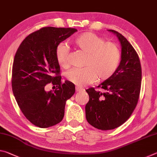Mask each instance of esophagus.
<instances>
[{
	"mask_svg": "<svg viewBox=\"0 0 157 157\" xmlns=\"http://www.w3.org/2000/svg\"><path fill=\"white\" fill-rule=\"evenodd\" d=\"M75 90H76L77 92H79V91H84V89L80 88V87H79V86H76V87H75Z\"/></svg>",
	"mask_w": 157,
	"mask_h": 157,
	"instance_id": "obj_1",
	"label": "esophagus"
}]
</instances>
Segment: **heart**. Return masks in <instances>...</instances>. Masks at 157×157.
Wrapping results in <instances>:
<instances>
[{
  "mask_svg": "<svg viewBox=\"0 0 157 157\" xmlns=\"http://www.w3.org/2000/svg\"><path fill=\"white\" fill-rule=\"evenodd\" d=\"M73 44L86 53L85 67L73 69L66 73L69 82L79 86H84L96 80L111 78L120 63L121 53L119 47L111 42H105L102 37L93 33H84L73 39ZM55 57L62 68L69 66V51L64 44L58 45Z\"/></svg>",
  "mask_w": 157,
  "mask_h": 157,
  "instance_id": "1",
  "label": "heart"
}]
</instances>
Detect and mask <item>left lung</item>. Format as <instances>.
<instances>
[{"instance_id":"1","label":"left lung","mask_w":157,"mask_h":157,"mask_svg":"<svg viewBox=\"0 0 157 157\" xmlns=\"http://www.w3.org/2000/svg\"><path fill=\"white\" fill-rule=\"evenodd\" d=\"M121 42V61L111 78L97 88L86 90L89 101L85 107L88 123L95 128L110 130L120 127L136 108L141 86L142 70L139 57L127 39L113 30Z\"/></svg>"}]
</instances>
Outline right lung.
<instances>
[{
    "instance_id": "right-lung-1",
    "label": "right lung",
    "mask_w": 157,
    "mask_h": 157,
    "mask_svg": "<svg viewBox=\"0 0 157 157\" xmlns=\"http://www.w3.org/2000/svg\"><path fill=\"white\" fill-rule=\"evenodd\" d=\"M77 31L71 28H42L26 36L16 52L12 91L23 115L36 127L47 128L60 123L66 101L75 94L74 84L61 81L55 50ZM50 83L56 89L47 92L44 88Z\"/></svg>"
}]
</instances>
